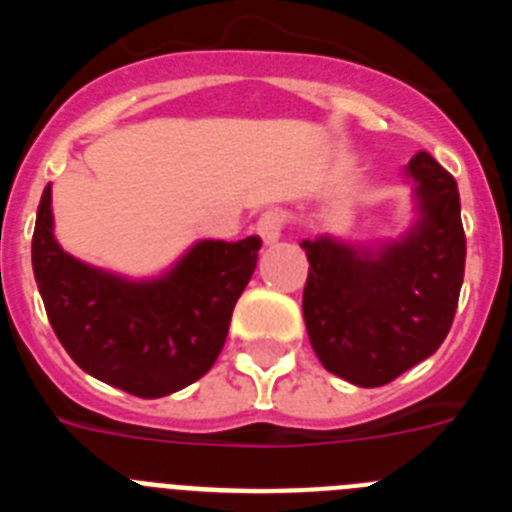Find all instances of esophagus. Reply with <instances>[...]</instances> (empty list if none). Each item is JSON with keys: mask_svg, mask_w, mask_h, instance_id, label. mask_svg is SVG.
<instances>
[{"mask_svg": "<svg viewBox=\"0 0 512 512\" xmlns=\"http://www.w3.org/2000/svg\"><path fill=\"white\" fill-rule=\"evenodd\" d=\"M287 225V215L282 210H266L264 215L256 220V233L261 235L264 243H277L282 238V230Z\"/></svg>", "mask_w": 512, "mask_h": 512, "instance_id": "obj_1", "label": "esophagus"}]
</instances>
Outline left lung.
<instances>
[{
  "label": "left lung",
  "mask_w": 512,
  "mask_h": 512,
  "mask_svg": "<svg viewBox=\"0 0 512 512\" xmlns=\"http://www.w3.org/2000/svg\"><path fill=\"white\" fill-rule=\"evenodd\" d=\"M420 220L382 251L330 238L302 241L307 271L302 312L312 351L330 374L382 387L436 354L449 336L467 259L456 179L431 153L408 164Z\"/></svg>",
  "instance_id": "left-lung-1"
}]
</instances>
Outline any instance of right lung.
<instances>
[{
    "mask_svg": "<svg viewBox=\"0 0 512 512\" xmlns=\"http://www.w3.org/2000/svg\"><path fill=\"white\" fill-rule=\"evenodd\" d=\"M259 248V235L202 241L166 277L128 282L58 246L48 184L35 217L33 271L66 354L99 382L153 400L210 372Z\"/></svg>",
    "mask_w": 512,
    "mask_h": 512,
    "instance_id": "right-lung-1",
    "label": "right lung"
}]
</instances>
